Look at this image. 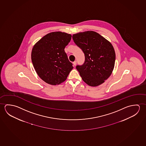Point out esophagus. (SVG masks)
I'll return each mask as SVG.
<instances>
[{
  "mask_svg": "<svg viewBox=\"0 0 146 146\" xmlns=\"http://www.w3.org/2000/svg\"><path fill=\"white\" fill-rule=\"evenodd\" d=\"M73 65H74V66H75L76 65V61H74V62H73Z\"/></svg>",
  "mask_w": 146,
  "mask_h": 146,
  "instance_id": "esophagus-1",
  "label": "esophagus"
}]
</instances>
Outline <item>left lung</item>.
Wrapping results in <instances>:
<instances>
[{"mask_svg": "<svg viewBox=\"0 0 146 146\" xmlns=\"http://www.w3.org/2000/svg\"><path fill=\"white\" fill-rule=\"evenodd\" d=\"M72 38L84 53V64L76 67L82 80L91 86L104 83L115 66V53L112 44L100 34L91 31L74 34Z\"/></svg>", "mask_w": 146, "mask_h": 146, "instance_id": "obj_1", "label": "left lung"}]
</instances>
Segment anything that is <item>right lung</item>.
<instances>
[{
    "label": "right lung",
    "instance_id": "obj_1",
    "mask_svg": "<svg viewBox=\"0 0 146 146\" xmlns=\"http://www.w3.org/2000/svg\"><path fill=\"white\" fill-rule=\"evenodd\" d=\"M71 37V35L66 33L52 32L34 46L31 54L33 64L38 76L46 83L60 84L73 69L64 50Z\"/></svg>",
    "mask_w": 146,
    "mask_h": 146
}]
</instances>
